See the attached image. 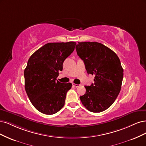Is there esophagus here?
Masks as SVG:
<instances>
[{"label": "esophagus", "mask_w": 146, "mask_h": 146, "mask_svg": "<svg viewBox=\"0 0 146 146\" xmlns=\"http://www.w3.org/2000/svg\"><path fill=\"white\" fill-rule=\"evenodd\" d=\"M73 86L75 87H78L80 85H78V84H73Z\"/></svg>", "instance_id": "34e87169"}]
</instances>
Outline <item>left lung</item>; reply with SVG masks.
<instances>
[{
	"instance_id": "1",
	"label": "left lung",
	"mask_w": 146,
	"mask_h": 146,
	"mask_svg": "<svg viewBox=\"0 0 146 146\" xmlns=\"http://www.w3.org/2000/svg\"><path fill=\"white\" fill-rule=\"evenodd\" d=\"M76 50L87 73L95 75V82L85 86L86 92L80 96L82 104L92 112L104 111L121 90L124 73L120 60L114 51L96 42H78Z\"/></svg>"
}]
</instances>
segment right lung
<instances>
[{
	"instance_id": "add662e5",
	"label": "right lung",
	"mask_w": 146,
	"mask_h": 146,
	"mask_svg": "<svg viewBox=\"0 0 146 146\" xmlns=\"http://www.w3.org/2000/svg\"><path fill=\"white\" fill-rule=\"evenodd\" d=\"M76 44L74 42L46 44L28 60L24 70L25 91L31 104L42 113L54 114L65 104L72 84L61 83L56 78Z\"/></svg>"
}]
</instances>
